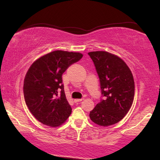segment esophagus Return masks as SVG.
Listing matches in <instances>:
<instances>
[{
    "mask_svg": "<svg viewBox=\"0 0 160 160\" xmlns=\"http://www.w3.org/2000/svg\"><path fill=\"white\" fill-rule=\"evenodd\" d=\"M82 100H83L82 98H81V99H75V100H74V102H79L81 101H82Z\"/></svg>",
    "mask_w": 160,
    "mask_h": 160,
    "instance_id": "34e87169",
    "label": "esophagus"
}]
</instances>
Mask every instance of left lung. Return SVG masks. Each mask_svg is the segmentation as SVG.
Returning a JSON list of instances; mask_svg holds the SVG:
<instances>
[{
	"label": "left lung",
	"mask_w": 160,
	"mask_h": 160,
	"mask_svg": "<svg viewBox=\"0 0 160 160\" xmlns=\"http://www.w3.org/2000/svg\"><path fill=\"white\" fill-rule=\"evenodd\" d=\"M88 54L95 66L103 97L90 111L89 117L98 125H112L121 121L132 106L135 95L132 72L114 54L103 51Z\"/></svg>",
	"instance_id": "1"
}]
</instances>
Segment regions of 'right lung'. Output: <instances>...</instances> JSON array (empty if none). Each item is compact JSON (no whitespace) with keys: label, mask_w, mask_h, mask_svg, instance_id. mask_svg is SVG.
Masks as SVG:
<instances>
[{"label":"right lung","mask_w":160,"mask_h":160,"mask_svg":"<svg viewBox=\"0 0 160 160\" xmlns=\"http://www.w3.org/2000/svg\"><path fill=\"white\" fill-rule=\"evenodd\" d=\"M83 57L79 52L54 51L31 65L24 80V97L35 118L46 125L58 127L66 121L72 108L68 102L62 75Z\"/></svg>","instance_id":"1"}]
</instances>
